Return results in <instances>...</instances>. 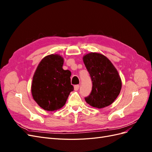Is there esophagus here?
<instances>
[{
    "label": "esophagus",
    "mask_w": 152,
    "mask_h": 152,
    "mask_svg": "<svg viewBox=\"0 0 152 152\" xmlns=\"http://www.w3.org/2000/svg\"><path fill=\"white\" fill-rule=\"evenodd\" d=\"M79 87H80L79 85H75L74 86V90L75 91H78V90H79Z\"/></svg>",
    "instance_id": "34e87169"
}]
</instances>
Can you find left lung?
<instances>
[{
  "label": "left lung",
  "instance_id": "left-lung-1",
  "mask_svg": "<svg viewBox=\"0 0 152 152\" xmlns=\"http://www.w3.org/2000/svg\"><path fill=\"white\" fill-rule=\"evenodd\" d=\"M93 83L90 94L85 98L91 107L102 108L111 104L120 94L122 81L117 69L104 55L91 53L83 57Z\"/></svg>",
  "mask_w": 152,
  "mask_h": 152
}]
</instances>
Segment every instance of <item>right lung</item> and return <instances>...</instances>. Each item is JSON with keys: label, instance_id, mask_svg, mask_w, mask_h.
Returning <instances> with one entry per match:
<instances>
[{"label": "right lung", "instance_id": "1", "mask_svg": "<svg viewBox=\"0 0 152 152\" xmlns=\"http://www.w3.org/2000/svg\"><path fill=\"white\" fill-rule=\"evenodd\" d=\"M63 58L58 54L44 57L37 68L31 84V94L40 107L54 111L65 104L70 92L71 72L63 69Z\"/></svg>", "mask_w": 152, "mask_h": 152}]
</instances>
